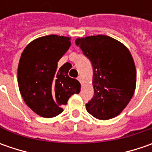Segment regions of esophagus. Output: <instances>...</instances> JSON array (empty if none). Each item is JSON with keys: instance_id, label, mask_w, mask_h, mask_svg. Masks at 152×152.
I'll list each match as a JSON object with an SVG mask.
<instances>
[{"instance_id": "1", "label": "esophagus", "mask_w": 152, "mask_h": 152, "mask_svg": "<svg viewBox=\"0 0 152 152\" xmlns=\"http://www.w3.org/2000/svg\"><path fill=\"white\" fill-rule=\"evenodd\" d=\"M78 80L81 83V85L83 84V79H82V77H81V76H79V77H78Z\"/></svg>"}]
</instances>
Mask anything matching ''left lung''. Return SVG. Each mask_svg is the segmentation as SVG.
Returning <instances> with one entry per match:
<instances>
[{"instance_id":"left-lung-1","label":"left lung","mask_w":152,"mask_h":152,"mask_svg":"<svg viewBox=\"0 0 152 152\" xmlns=\"http://www.w3.org/2000/svg\"><path fill=\"white\" fill-rule=\"evenodd\" d=\"M76 45L91 61L95 96L86 110L97 119L119 115L130 102L136 86V70L124 45L107 35L79 38Z\"/></svg>"}]
</instances>
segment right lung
<instances>
[{"label": "right lung", "mask_w": 152, "mask_h": 152, "mask_svg": "<svg viewBox=\"0 0 152 152\" xmlns=\"http://www.w3.org/2000/svg\"><path fill=\"white\" fill-rule=\"evenodd\" d=\"M71 45L70 38L56 34L39 37L25 47L18 67V82L27 106L43 118L62 113L73 94L80 92V84L68 76V70L57 62Z\"/></svg>", "instance_id": "obj_1"}]
</instances>
